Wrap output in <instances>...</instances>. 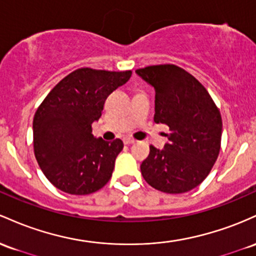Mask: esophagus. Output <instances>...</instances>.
Instances as JSON below:
<instances>
[{
	"label": "esophagus",
	"instance_id": "34e87169",
	"mask_svg": "<svg viewBox=\"0 0 256 256\" xmlns=\"http://www.w3.org/2000/svg\"><path fill=\"white\" fill-rule=\"evenodd\" d=\"M123 142H124V145H130V144L136 142V140L132 139V138H124V139H123Z\"/></svg>",
	"mask_w": 256,
	"mask_h": 256
}]
</instances>
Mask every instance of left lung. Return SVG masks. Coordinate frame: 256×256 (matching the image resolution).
I'll list each match as a JSON object with an SVG mask.
<instances>
[{
  "instance_id": "left-lung-1",
  "label": "left lung",
  "mask_w": 256,
  "mask_h": 256,
  "mask_svg": "<svg viewBox=\"0 0 256 256\" xmlns=\"http://www.w3.org/2000/svg\"><path fill=\"white\" fill-rule=\"evenodd\" d=\"M136 72L154 88V122L169 127L163 150L150 146L144 179L166 194H184L208 176L219 156L222 120L209 93L184 68L152 65Z\"/></svg>"
}]
</instances>
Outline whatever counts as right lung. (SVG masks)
Wrapping results in <instances>:
<instances>
[{"instance_id":"1","label":"right lung","mask_w":256,"mask_h":256,"mask_svg":"<svg viewBox=\"0 0 256 256\" xmlns=\"http://www.w3.org/2000/svg\"><path fill=\"white\" fill-rule=\"evenodd\" d=\"M132 71L77 68L44 98L34 117V151L40 168L56 188L93 194L108 184L123 142L94 138L92 123L106 98L130 78Z\"/></svg>"}]
</instances>
